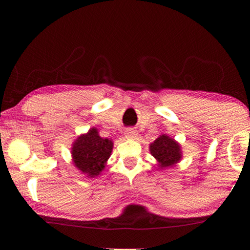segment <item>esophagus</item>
I'll return each instance as SVG.
<instances>
[{
  "instance_id": "obj_1",
  "label": "esophagus",
  "mask_w": 250,
  "mask_h": 250,
  "mask_svg": "<svg viewBox=\"0 0 250 250\" xmlns=\"http://www.w3.org/2000/svg\"><path fill=\"white\" fill-rule=\"evenodd\" d=\"M136 135H138V132L134 128H127L125 131V136L128 139H134L136 138Z\"/></svg>"
}]
</instances>
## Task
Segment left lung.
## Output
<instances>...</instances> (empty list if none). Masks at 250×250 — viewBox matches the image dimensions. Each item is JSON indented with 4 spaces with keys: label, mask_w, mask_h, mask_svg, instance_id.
<instances>
[{
    "label": "left lung",
    "mask_w": 250,
    "mask_h": 250,
    "mask_svg": "<svg viewBox=\"0 0 250 250\" xmlns=\"http://www.w3.org/2000/svg\"><path fill=\"white\" fill-rule=\"evenodd\" d=\"M151 155L159 162V167L172 166L181 159L180 146L167 135H162L150 146Z\"/></svg>",
    "instance_id": "obj_1"
}]
</instances>
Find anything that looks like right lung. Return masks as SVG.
Listing matches in <instances>:
<instances>
[{
	"instance_id": "obj_1",
	"label": "right lung",
	"mask_w": 250,
	"mask_h": 250,
	"mask_svg": "<svg viewBox=\"0 0 250 250\" xmlns=\"http://www.w3.org/2000/svg\"><path fill=\"white\" fill-rule=\"evenodd\" d=\"M112 142L109 139L99 136L95 128H91L87 134L81 135L73 146L71 155L78 169L87 176L93 177L100 174L104 164L110 157Z\"/></svg>"
}]
</instances>
